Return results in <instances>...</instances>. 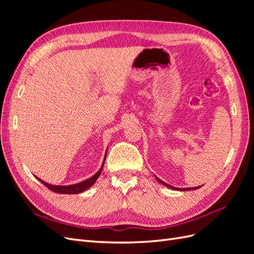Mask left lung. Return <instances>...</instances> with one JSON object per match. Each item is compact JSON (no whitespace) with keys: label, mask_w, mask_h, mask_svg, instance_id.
Listing matches in <instances>:
<instances>
[{"label":"left lung","mask_w":254,"mask_h":254,"mask_svg":"<svg viewBox=\"0 0 254 254\" xmlns=\"http://www.w3.org/2000/svg\"><path fill=\"white\" fill-rule=\"evenodd\" d=\"M156 179L161 183V184H163V186H165L166 188H170V189H173V190H197V189H199L200 187H196V188H186V189H178V188H174V187H172V186H168L167 183H165V182H163L162 180L161 179H159L158 177H156Z\"/></svg>","instance_id":"1"}]
</instances>
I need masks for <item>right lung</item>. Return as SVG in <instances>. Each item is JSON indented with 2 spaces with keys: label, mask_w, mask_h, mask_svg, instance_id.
<instances>
[{
  "label": "right lung",
  "mask_w": 254,
  "mask_h": 254,
  "mask_svg": "<svg viewBox=\"0 0 254 254\" xmlns=\"http://www.w3.org/2000/svg\"><path fill=\"white\" fill-rule=\"evenodd\" d=\"M106 155H107V153H106ZM105 160H106V156L104 158V162L102 164V167L99 168V171L95 175L92 176L91 178L84 180L82 182H79V183L71 184V186H53V184H49L47 182H44L43 180L38 178V177H36V178L39 180L41 183H43L48 189H50L53 191H55V193H58V194H79V193H81V191H84L86 190H88L90 187L93 186V184L96 182L99 175H101V173L103 171Z\"/></svg>",
  "instance_id": "add662e5"
}]
</instances>
